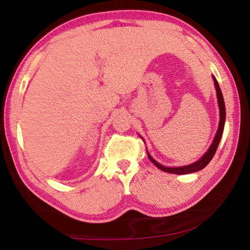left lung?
<instances>
[{
	"label": "left lung",
	"instance_id": "obj_1",
	"mask_svg": "<svg viewBox=\"0 0 250 250\" xmlns=\"http://www.w3.org/2000/svg\"><path fill=\"white\" fill-rule=\"evenodd\" d=\"M213 79H214L215 87H216L218 105H219V116H221V119H219V125H218L217 133H216V135H215L214 141H213V143H211V146H209L208 151H207L206 153L204 154V156H203L201 160H198L197 162L189 164V166L180 167H167L161 166L160 163H158L155 160L152 159V156L149 154V152L146 151V154H147V156H149V159H150L151 162L153 163L156 167L160 168L161 171H164V172H167V173H172V174H180V175L181 174H188V173L197 172V171L202 170V168H204L207 166V164L210 162V160L213 159L215 152H216L217 147H218L219 141H221V138H222V134H223V131H224V125H225V118H226L225 104H224V98H223L221 88H219V84L217 83V80L215 79V77H213Z\"/></svg>",
	"mask_w": 250,
	"mask_h": 250
}]
</instances>
